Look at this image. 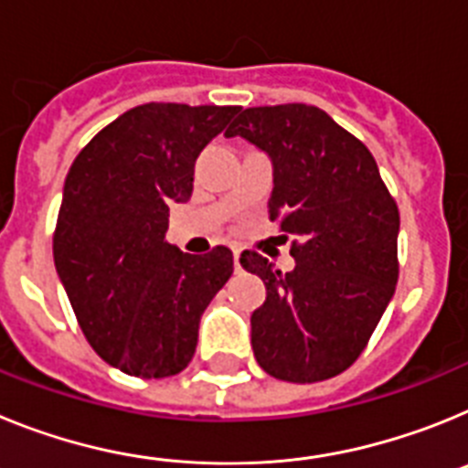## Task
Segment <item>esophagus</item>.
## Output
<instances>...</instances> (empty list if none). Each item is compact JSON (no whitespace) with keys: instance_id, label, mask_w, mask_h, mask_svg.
Returning a JSON list of instances; mask_svg holds the SVG:
<instances>
[{"instance_id":"obj_1","label":"esophagus","mask_w":468,"mask_h":468,"mask_svg":"<svg viewBox=\"0 0 468 468\" xmlns=\"http://www.w3.org/2000/svg\"><path fill=\"white\" fill-rule=\"evenodd\" d=\"M233 263H235V271H239V250H233Z\"/></svg>"}]
</instances>
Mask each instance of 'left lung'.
<instances>
[{
  "instance_id": "left-lung-1",
  "label": "left lung",
  "mask_w": 468,
  "mask_h": 468,
  "mask_svg": "<svg viewBox=\"0 0 468 468\" xmlns=\"http://www.w3.org/2000/svg\"><path fill=\"white\" fill-rule=\"evenodd\" d=\"M226 136L266 153L271 221L296 238L290 273L257 251L239 257L266 284L251 313L254 357L282 381L336 377L363 353L396 292V202L372 153L315 105L247 108Z\"/></svg>"
}]
</instances>
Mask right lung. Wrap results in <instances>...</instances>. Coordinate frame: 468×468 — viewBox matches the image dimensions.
<instances>
[{"instance_id": "obj_1", "label": "right lung", "mask_w": 468, "mask_h": 468, "mask_svg": "<svg viewBox=\"0 0 468 468\" xmlns=\"http://www.w3.org/2000/svg\"><path fill=\"white\" fill-rule=\"evenodd\" d=\"M238 105L145 103L101 129L65 176L54 261L77 323L105 363L162 379L193 360L197 327L233 251L195 257L165 239L193 195L195 160Z\"/></svg>"}]
</instances>
